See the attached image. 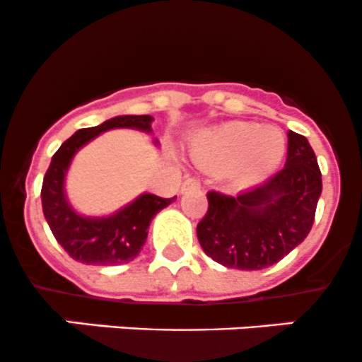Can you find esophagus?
Listing matches in <instances>:
<instances>
[{"label":"esophagus","mask_w":362,"mask_h":362,"mask_svg":"<svg viewBox=\"0 0 362 362\" xmlns=\"http://www.w3.org/2000/svg\"><path fill=\"white\" fill-rule=\"evenodd\" d=\"M199 181H195V180H186L185 182H182L181 185V193H188V192H192V189H197L199 188Z\"/></svg>","instance_id":"1"}]
</instances>
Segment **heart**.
Wrapping results in <instances>:
<instances>
[{"mask_svg":"<svg viewBox=\"0 0 362 362\" xmlns=\"http://www.w3.org/2000/svg\"><path fill=\"white\" fill-rule=\"evenodd\" d=\"M285 151L287 139L280 128L241 121L202 132L189 148L197 165L214 173L227 170V180L235 188L267 180L280 167Z\"/></svg>","mask_w":362,"mask_h":362,"instance_id":"1","label":"heart"}]
</instances>
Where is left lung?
I'll use <instances>...</instances> for the list:
<instances>
[{
    "mask_svg": "<svg viewBox=\"0 0 362 362\" xmlns=\"http://www.w3.org/2000/svg\"><path fill=\"white\" fill-rule=\"evenodd\" d=\"M322 193V174L306 137L288 132L284 169L235 195L207 193L197 225L204 253L230 269L259 271L284 259L310 234Z\"/></svg>",
    "mask_w": 362,
    "mask_h": 362,
    "instance_id": "left-lung-1",
    "label": "left lung"
}]
</instances>
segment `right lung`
<instances>
[{
	"label": "right lung",
	"mask_w": 362,
	"mask_h": 362,
	"mask_svg": "<svg viewBox=\"0 0 362 362\" xmlns=\"http://www.w3.org/2000/svg\"><path fill=\"white\" fill-rule=\"evenodd\" d=\"M153 116H116L98 127L82 128L61 144L54 153L42 185V209L56 241L74 260L88 266H121L141 253L148 228L156 213L176 200L153 193H141L117 211L102 216H86L70 204L66 195V174L74 156L98 135L117 128L153 134ZM158 148V139H153Z\"/></svg>",
	"instance_id": "right-lung-1"
}]
</instances>
